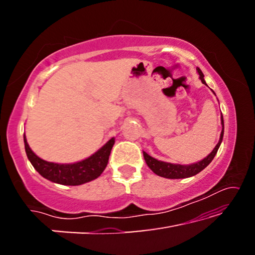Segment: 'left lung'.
Returning a JSON list of instances; mask_svg holds the SVG:
<instances>
[{
    "instance_id": "left-lung-1",
    "label": "left lung",
    "mask_w": 255,
    "mask_h": 255,
    "mask_svg": "<svg viewBox=\"0 0 255 255\" xmlns=\"http://www.w3.org/2000/svg\"><path fill=\"white\" fill-rule=\"evenodd\" d=\"M198 74H200V79L201 81L207 85L204 81V75L200 68H197ZM222 125H223V131L221 133V138H219L218 144L216 145V147L212 149V152L209 154L207 158H204L203 160H201L200 162L193 163V165H175V163H169V162H163V161H159L154 158H152L151 155H148L147 153L144 152V159L146 163L149 168L152 169L153 173H155L156 175L162 176V177H167V179H184V177H190L196 175L197 173H200L201 170H203L205 167H207L209 163L212 161V159L215 158L216 153H217L219 146H221V142L223 140V134H224V121H223V116H222Z\"/></svg>"
}]
</instances>
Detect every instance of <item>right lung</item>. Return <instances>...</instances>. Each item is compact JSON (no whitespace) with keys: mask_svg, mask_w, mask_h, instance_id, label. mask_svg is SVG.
I'll list each match as a JSON object with an SVG mask.
<instances>
[{"mask_svg":"<svg viewBox=\"0 0 255 255\" xmlns=\"http://www.w3.org/2000/svg\"><path fill=\"white\" fill-rule=\"evenodd\" d=\"M114 144L115 139L111 138L102 148L86 160L75 163H68V165H60V163L45 161L34 154L27 145L25 135H24L26 155L34 169L45 179L59 184H66V186H79V184L89 182V181L99 177L106 169Z\"/></svg>","mask_w":255,"mask_h":255,"instance_id":"right-lung-1","label":"right lung"}]
</instances>
